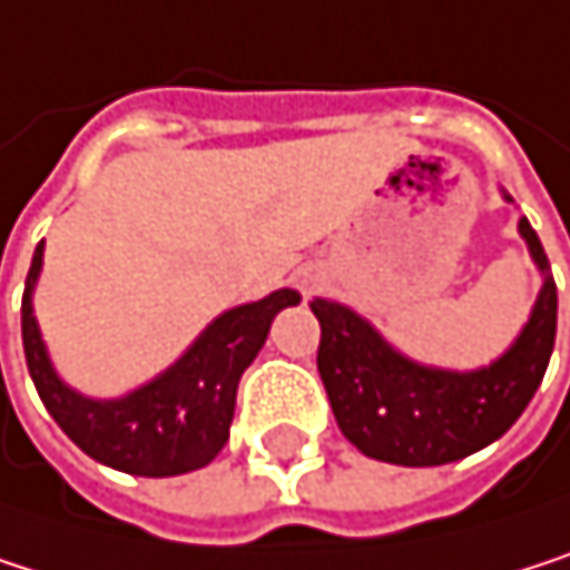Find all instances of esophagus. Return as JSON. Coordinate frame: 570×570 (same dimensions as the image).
Segmentation results:
<instances>
[{"instance_id": "esophagus-1", "label": "esophagus", "mask_w": 570, "mask_h": 570, "mask_svg": "<svg viewBox=\"0 0 570 570\" xmlns=\"http://www.w3.org/2000/svg\"><path fill=\"white\" fill-rule=\"evenodd\" d=\"M297 279H301V291L304 294H314L321 283H324V273L317 269V266H304L301 273H297Z\"/></svg>"}]
</instances>
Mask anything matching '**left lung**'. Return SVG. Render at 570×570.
I'll return each instance as SVG.
<instances>
[{
    "instance_id": "obj_1",
    "label": "left lung",
    "mask_w": 570,
    "mask_h": 570,
    "mask_svg": "<svg viewBox=\"0 0 570 570\" xmlns=\"http://www.w3.org/2000/svg\"><path fill=\"white\" fill-rule=\"evenodd\" d=\"M501 196L514 203L504 189ZM518 233L541 273V287L511 347L474 371L414 361L354 307L314 297L317 367L337 428L361 454L401 468H438L494 444L524 414L554 351L558 287L528 216L518 219Z\"/></svg>"
}]
</instances>
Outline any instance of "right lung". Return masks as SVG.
Returning <instances> with one entry per match:
<instances>
[{"label":"right lung","instance_id":"add662e5","mask_svg":"<svg viewBox=\"0 0 570 570\" xmlns=\"http://www.w3.org/2000/svg\"><path fill=\"white\" fill-rule=\"evenodd\" d=\"M42 253L46 239L36 246L26 276L22 347L29 377L52 421L82 454L122 474L176 478L206 468L229 441L243 371L266 344L273 317L297 307L301 294L279 287L263 301L229 307L156 377L119 397H89L59 377L36 321L32 297L42 273Z\"/></svg>","mask_w":570,"mask_h":570}]
</instances>
